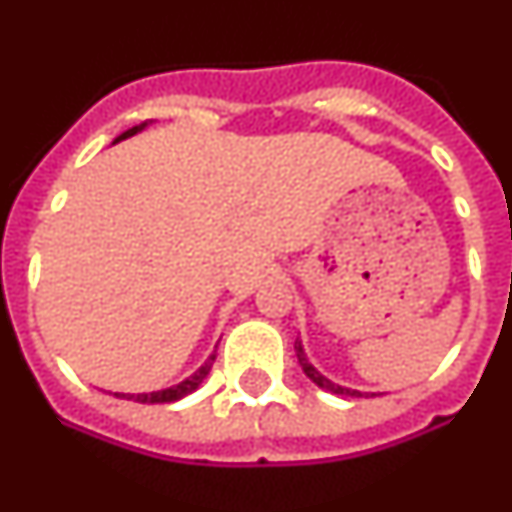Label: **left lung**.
I'll use <instances>...</instances> for the list:
<instances>
[{"mask_svg": "<svg viewBox=\"0 0 512 512\" xmlns=\"http://www.w3.org/2000/svg\"><path fill=\"white\" fill-rule=\"evenodd\" d=\"M295 351H297V361H300L302 372H305L307 377L312 379V382L318 384V387H323V390L333 392V395H346V397H374V395H364V392L348 390V387H341V384H333V382H330V379H325L323 374H320L318 369H315V366L310 364V361H307V356H305V351H302V343L300 341L295 343Z\"/></svg>", "mask_w": 512, "mask_h": 512, "instance_id": "obj_1", "label": "left lung"}]
</instances>
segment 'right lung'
<instances>
[{"mask_svg":"<svg viewBox=\"0 0 512 512\" xmlns=\"http://www.w3.org/2000/svg\"><path fill=\"white\" fill-rule=\"evenodd\" d=\"M143 128H146V122H143V125H135V128H130V130H125V133H122L117 140L130 138V135H135V133H138V130H143ZM117 140H115V143H117ZM212 361H215V354H212L210 359H207L205 364H202L200 369H197V372L192 374V377H187V379H184V382L174 384V387H169V390L143 392V395H120V392H115V397H125V400L143 402V405H158V402L182 400V397H187L189 392H194V390H197V387H200L202 382H205V377H207V374H210V369H212Z\"/></svg>","mask_w":512,"mask_h":512,"instance_id":"add662e5","label":"right lung"}]
</instances>
